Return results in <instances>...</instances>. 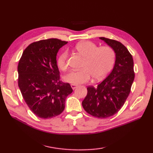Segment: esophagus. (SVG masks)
<instances>
[{
	"label": "esophagus",
	"instance_id": "obj_1",
	"mask_svg": "<svg viewBox=\"0 0 153 153\" xmlns=\"http://www.w3.org/2000/svg\"><path fill=\"white\" fill-rule=\"evenodd\" d=\"M71 87L72 89H75L77 87V85H75V84H71Z\"/></svg>",
	"mask_w": 153,
	"mask_h": 153
}]
</instances>
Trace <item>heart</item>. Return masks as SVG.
Wrapping results in <instances>:
<instances>
[{
    "label": "heart",
    "instance_id": "obj_1",
    "mask_svg": "<svg viewBox=\"0 0 153 153\" xmlns=\"http://www.w3.org/2000/svg\"><path fill=\"white\" fill-rule=\"evenodd\" d=\"M76 49L85 61L82 66V70L71 71L65 75L64 80L68 83L75 85L87 83L92 76L96 80L102 79L110 72L114 65L116 54L111 47H99L93 42L86 41L77 43ZM68 57L66 51L58 56L57 65L61 70L68 69Z\"/></svg>",
    "mask_w": 153,
    "mask_h": 153
}]
</instances>
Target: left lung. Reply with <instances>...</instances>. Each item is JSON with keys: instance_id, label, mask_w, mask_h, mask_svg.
Instances as JSON below:
<instances>
[{"instance_id": "1", "label": "left lung", "mask_w": 153, "mask_h": 153, "mask_svg": "<svg viewBox=\"0 0 153 153\" xmlns=\"http://www.w3.org/2000/svg\"><path fill=\"white\" fill-rule=\"evenodd\" d=\"M116 54L111 72L97 87L87 88V95L82 102L84 110L93 116L106 118L118 112L128 98L134 82V60L127 48L120 42L100 37Z\"/></svg>"}]
</instances>
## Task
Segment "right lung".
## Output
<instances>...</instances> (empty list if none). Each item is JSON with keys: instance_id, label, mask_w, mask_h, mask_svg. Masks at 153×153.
Here are the masks:
<instances>
[{"instance_id": "1", "label": "right lung", "mask_w": 153, "mask_h": 153, "mask_svg": "<svg viewBox=\"0 0 153 153\" xmlns=\"http://www.w3.org/2000/svg\"><path fill=\"white\" fill-rule=\"evenodd\" d=\"M68 42L58 39L30 44L23 52L18 66V86L32 112L48 119L63 112L66 97L73 89L60 80L56 55Z\"/></svg>"}]
</instances>
